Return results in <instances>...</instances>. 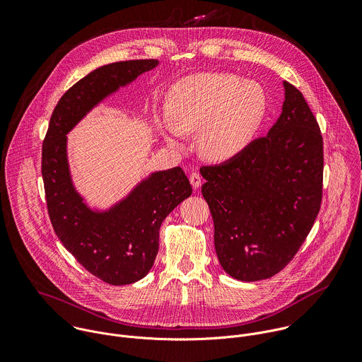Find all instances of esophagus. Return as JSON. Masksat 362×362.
<instances>
[{
    "instance_id": "1",
    "label": "esophagus",
    "mask_w": 362,
    "mask_h": 362,
    "mask_svg": "<svg viewBox=\"0 0 362 362\" xmlns=\"http://www.w3.org/2000/svg\"><path fill=\"white\" fill-rule=\"evenodd\" d=\"M189 180H190V185L193 186V189H197L202 185V176L197 172H192L189 176Z\"/></svg>"
}]
</instances>
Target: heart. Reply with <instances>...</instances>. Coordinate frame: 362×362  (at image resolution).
<instances>
[{"instance_id":"1","label":"heart","mask_w":362,"mask_h":362,"mask_svg":"<svg viewBox=\"0 0 362 362\" xmlns=\"http://www.w3.org/2000/svg\"><path fill=\"white\" fill-rule=\"evenodd\" d=\"M267 109V94L257 83L233 74H197L175 87L165 139L182 147L183 134L200 130L197 146L203 156L229 160L253 141Z\"/></svg>"}]
</instances>
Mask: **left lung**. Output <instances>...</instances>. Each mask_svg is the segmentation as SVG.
<instances>
[{"instance_id": "left-lung-1", "label": "left lung", "mask_w": 362, "mask_h": 362, "mask_svg": "<svg viewBox=\"0 0 362 362\" xmlns=\"http://www.w3.org/2000/svg\"><path fill=\"white\" fill-rule=\"evenodd\" d=\"M282 113L236 158L202 166V194L215 225L218 259L232 278L281 272L296 255L322 202L324 141L302 93L284 81Z\"/></svg>"}]
</instances>
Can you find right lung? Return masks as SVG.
<instances>
[{
  "label": "right lung",
  "mask_w": 362,
  "mask_h": 362,
  "mask_svg": "<svg viewBox=\"0 0 362 362\" xmlns=\"http://www.w3.org/2000/svg\"><path fill=\"white\" fill-rule=\"evenodd\" d=\"M158 64L119 62L83 77L57 103L42 141L41 173L51 225L77 262L110 285H129L147 275L159 250L160 225L192 194V186L180 168L154 172L109 211H93L71 180L67 133L100 101Z\"/></svg>",
  "instance_id": "right-lung-1"
}]
</instances>
